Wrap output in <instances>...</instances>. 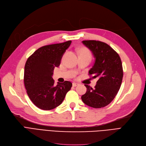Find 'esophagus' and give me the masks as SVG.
Returning a JSON list of instances; mask_svg holds the SVG:
<instances>
[{"instance_id": "esophagus-1", "label": "esophagus", "mask_w": 146, "mask_h": 146, "mask_svg": "<svg viewBox=\"0 0 146 146\" xmlns=\"http://www.w3.org/2000/svg\"><path fill=\"white\" fill-rule=\"evenodd\" d=\"M78 85V83H72V86L74 87H76V86H77Z\"/></svg>"}]
</instances>
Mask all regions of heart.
<instances>
[{"label":"heart","mask_w":146,"mask_h":146,"mask_svg":"<svg viewBox=\"0 0 146 146\" xmlns=\"http://www.w3.org/2000/svg\"><path fill=\"white\" fill-rule=\"evenodd\" d=\"M79 52H80V54H86L91 55L90 52L88 51L87 49H86V48H81V49L79 50Z\"/></svg>","instance_id":"b5f03b06"}]
</instances>
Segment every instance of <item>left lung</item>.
I'll list each match as a JSON object with an SVG mask.
<instances>
[{
	"instance_id": "1",
	"label": "left lung",
	"mask_w": 146,
	"mask_h": 146,
	"mask_svg": "<svg viewBox=\"0 0 146 146\" xmlns=\"http://www.w3.org/2000/svg\"><path fill=\"white\" fill-rule=\"evenodd\" d=\"M95 58L89 75L98 78L94 89L85 85L86 92L82 96L84 104L95 108H103L112 102L120 89L123 77L122 65L117 53L107 44L96 40L83 41Z\"/></svg>"
}]
</instances>
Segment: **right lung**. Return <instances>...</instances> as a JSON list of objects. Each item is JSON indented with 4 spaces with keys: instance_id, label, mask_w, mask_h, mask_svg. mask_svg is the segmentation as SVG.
I'll return each instance as SVG.
<instances>
[{
    "instance_id": "right-lung-1",
    "label": "right lung",
    "mask_w": 146,
    "mask_h": 146,
    "mask_svg": "<svg viewBox=\"0 0 146 146\" xmlns=\"http://www.w3.org/2000/svg\"><path fill=\"white\" fill-rule=\"evenodd\" d=\"M71 41L47 45L39 48L29 57L24 68V85L30 100L37 107L52 110L63 102L72 84L58 82L54 85L52 76L58 67L66 50Z\"/></svg>"
}]
</instances>
